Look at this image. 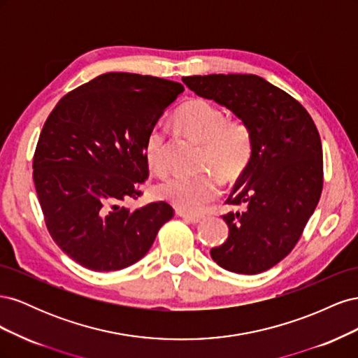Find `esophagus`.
Wrapping results in <instances>:
<instances>
[{"label": "esophagus", "mask_w": 358, "mask_h": 358, "mask_svg": "<svg viewBox=\"0 0 358 358\" xmlns=\"http://www.w3.org/2000/svg\"><path fill=\"white\" fill-rule=\"evenodd\" d=\"M179 216H182V218L185 220L187 222H189V224H199V222H201V216L189 215V213H183V212H179Z\"/></svg>", "instance_id": "esophagus-1"}]
</instances>
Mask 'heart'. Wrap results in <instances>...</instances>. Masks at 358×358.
I'll use <instances>...</instances> for the list:
<instances>
[{
    "label": "heart",
    "instance_id": "obj_1",
    "mask_svg": "<svg viewBox=\"0 0 358 358\" xmlns=\"http://www.w3.org/2000/svg\"><path fill=\"white\" fill-rule=\"evenodd\" d=\"M178 121L203 143L201 166L220 171L225 180H234L248 169L252 158L251 129L242 121H227L221 107L204 99H192L178 112ZM166 129L155 124L145 138L143 152L148 166L157 173L167 170ZM221 179L213 171L200 175H175L162 180L158 196L180 212L200 213L220 194Z\"/></svg>",
    "mask_w": 358,
    "mask_h": 358
}]
</instances>
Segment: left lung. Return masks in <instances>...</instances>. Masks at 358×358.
I'll list each match as a JSON object with an SVG mask.
<instances>
[{
    "label": "left lung",
    "instance_id": "8db88e82",
    "mask_svg": "<svg viewBox=\"0 0 358 358\" xmlns=\"http://www.w3.org/2000/svg\"><path fill=\"white\" fill-rule=\"evenodd\" d=\"M203 99L231 110L251 129L254 150L222 216L229 239L210 249L229 272L257 275L296 246L322 191V148L310 115L297 100L255 74H208L182 79Z\"/></svg>",
    "mask_w": 358,
    "mask_h": 358
}]
</instances>
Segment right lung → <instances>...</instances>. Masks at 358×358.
<instances>
[{"label":"right lung","instance_id":"right-lung-1","mask_svg":"<svg viewBox=\"0 0 358 358\" xmlns=\"http://www.w3.org/2000/svg\"><path fill=\"white\" fill-rule=\"evenodd\" d=\"M183 92L178 82L106 73L64 95L41 129L32 178L52 239L76 263H137L173 216L166 201L129 209L149 175L145 138Z\"/></svg>","mask_w":358,"mask_h":358}]
</instances>
